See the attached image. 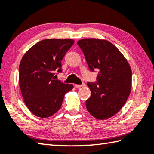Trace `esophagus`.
Instances as JSON below:
<instances>
[{
    "label": "esophagus",
    "mask_w": 154,
    "mask_h": 154,
    "mask_svg": "<svg viewBox=\"0 0 154 154\" xmlns=\"http://www.w3.org/2000/svg\"><path fill=\"white\" fill-rule=\"evenodd\" d=\"M85 86H86V84L85 83H83L82 84H75V88H82V87H84Z\"/></svg>",
    "instance_id": "1"
}]
</instances>
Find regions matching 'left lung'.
Segmentation results:
<instances>
[{"label": "left lung", "mask_w": 154, "mask_h": 154, "mask_svg": "<svg viewBox=\"0 0 154 154\" xmlns=\"http://www.w3.org/2000/svg\"><path fill=\"white\" fill-rule=\"evenodd\" d=\"M77 45L90 71L98 70L97 82L87 83L91 91L87 110L100 120L110 118L123 108L131 92V70L113 44L99 39H83Z\"/></svg>", "instance_id": "8db88e82"}]
</instances>
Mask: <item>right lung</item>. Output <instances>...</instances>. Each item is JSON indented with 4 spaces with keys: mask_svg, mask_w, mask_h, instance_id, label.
<instances>
[{
    "mask_svg": "<svg viewBox=\"0 0 154 154\" xmlns=\"http://www.w3.org/2000/svg\"><path fill=\"white\" fill-rule=\"evenodd\" d=\"M73 44V40H43L22 58L19 86L25 105L34 115L52 116L60 109L65 94L73 88L72 84L55 79V75L62 72V60Z\"/></svg>",
    "mask_w": 154,
    "mask_h": 154,
    "instance_id": "obj_1",
    "label": "right lung"
}]
</instances>
